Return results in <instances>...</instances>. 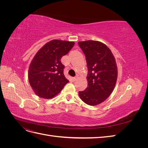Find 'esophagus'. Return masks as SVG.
Returning a JSON list of instances; mask_svg holds the SVG:
<instances>
[{
    "instance_id": "obj_1",
    "label": "esophagus",
    "mask_w": 148,
    "mask_h": 148,
    "mask_svg": "<svg viewBox=\"0 0 148 148\" xmlns=\"http://www.w3.org/2000/svg\"><path fill=\"white\" fill-rule=\"evenodd\" d=\"M78 76H76L75 77L73 78V80L74 82H75V81H77V80L78 79Z\"/></svg>"
}]
</instances>
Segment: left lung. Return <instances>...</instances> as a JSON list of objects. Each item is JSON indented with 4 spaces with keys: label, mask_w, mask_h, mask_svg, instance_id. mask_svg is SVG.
Returning <instances> with one entry per match:
<instances>
[{
    "label": "left lung",
    "mask_w": 148,
    "mask_h": 148,
    "mask_svg": "<svg viewBox=\"0 0 148 148\" xmlns=\"http://www.w3.org/2000/svg\"><path fill=\"white\" fill-rule=\"evenodd\" d=\"M86 57L88 73V87L79 91L86 104L96 106L106 101L112 92L117 82L118 70L115 59L105 44L89 40L78 42Z\"/></svg>",
    "instance_id": "left-lung-1"
}]
</instances>
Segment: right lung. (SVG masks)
Returning a JSON list of instances; mask_svg holds the SVG:
<instances>
[{
    "label": "right lung",
    "mask_w": 148,
    "mask_h": 148,
    "mask_svg": "<svg viewBox=\"0 0 148 148\" xmlns=\"http://www.w3.org/2000/svg\"><path fill=\"white\" fill-rule=\"evenodd\" d=\"M75 42L53 39L39 49L29 66L28 80L34 93L44 99H52L69 83L64 74L61 59Z\"/></svg>",
    "instance_id": "obj_1"
}]
</instances>
